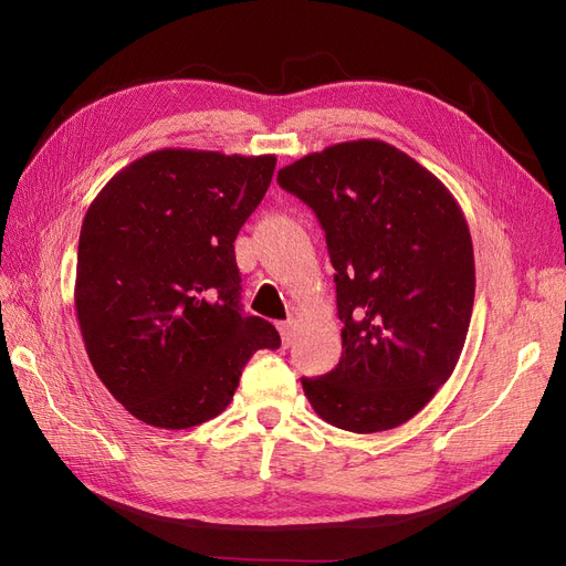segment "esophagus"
Returning a JSON list of instances; mask_svg holds the SVG:
<instances>
[{"label":"esophagus","mask_w":566,"mask_h":566,"mask_svg":"<svg viewBox=\"0 0 566 566\" xmlns=\"http://www.w3.org/2000/svg\"><path fill=\"white\" fill-rule=\"evenodd\" d=\"M279 331H281V337H283V347H290L293 345V337H295V321H281L279 323Z\"/></svg>","instance_id":"esophagus-1"}]
</instances>
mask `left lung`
<instances>
[{"mask_svg": "<svg viewBox=\"0 0 566 566\" xmlns=\"http://www.w3.org/2000/svg\"><path fill=\"white\" fill-rule=\"evenodd\" d=\"M279 184L314 210L335 269L339 364L302 378L339 430L399 427L451 378L474 304V252L460 205L432 172L378 139L328 146Z\"/></svg>", "mask_w": 566, "mask_h": 566, "instance_id": "obj_1", "label": "left lung"}]
</instances>
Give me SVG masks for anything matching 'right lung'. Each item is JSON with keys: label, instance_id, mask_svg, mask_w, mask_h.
Returning <instances> with one entry per match:
<instances>
[{"label": "right lung", "instance_id": "1", "mask_svg": "<svg viewBox=\"0 0 566 566\" xmlns=\"http://www.w3.org/2000/svg\"><path fill=\"white\" fill-rule=\"evenodd\" d=\"M276 156L163 148L127 165L82 221L75 310L96 375L134 418L186 430L224 410L256 349L281 335L245 316L233 241Z\"/></svg>", "mask_w": 566, "mask_h": 566}]
</instances>
